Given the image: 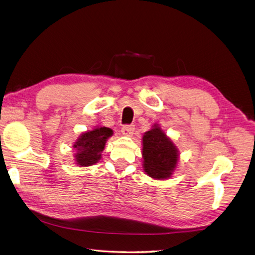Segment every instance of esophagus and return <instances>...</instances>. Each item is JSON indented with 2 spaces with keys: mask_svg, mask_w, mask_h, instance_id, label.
I'll return each mask as SVG.
<instances>
[{
  "mask_svg": "<svg viewBox=\"0 0 255 255\" xmlns=\"http://www.w3.org/2000/svg\"><path fill=\"white\" fill-rule=\"evenodd\" d=\"M135 130V127L134 126H123L121 128V132L123 135L126 136H132Z\"/></svg>",
  "mask_w": 255,
  "mask_h": 255,
  "instance_id": "esophagus-1",
  "label": "esophagus"
}]
</instances>
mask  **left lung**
I'll list each match as a JSON object with an SVG mask.
<instances>
[{
	"instance_id": "8db88e82",
	"label": "left lung",
	"mask_w": 255,
	"mask_h": 255,
	"mask_svg": "<svg viewBox=\"0 0 255 255\" xmlns=\"http://www.w3.org/2000/svg\"><path fill=\"white\" fill-rule=\"evenodd\" d=\"M143 170L157 180L170 177L179 160V151L171 139L154 126L142 137Z\"/></svg>"
}]
</instances>
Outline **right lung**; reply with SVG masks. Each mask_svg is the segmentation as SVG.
Wrapping results in <instances>:
<instances>
[{"label":"right lung","mask_w":255,"mask_h":255,"mask_svg":"<svg viewBox=\"0 0 255 255\" xmlns=\"http://www.w3.org/2000/svg\"><path fill=\"white\" fill-rule=\"evenodd\" d=\"M113 135V129L99 127L83 133L75 141L73 148L76 164L82 167L95 165L101 158V153L105 148L106 140Z\"/></svg>","instance_id":"right-lung-1"}]
</instances>
